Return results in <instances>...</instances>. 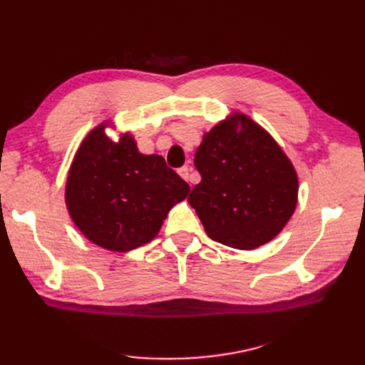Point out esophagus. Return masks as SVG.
<instances>
[{"instance_id": "obj_1", "label": "esophagus", "mask_w": 365, "mask_h": 365, "mask_svg": "<svg viewBox=\"0 0 365 365\" xmlns=\"http://www.w3.org/2000/svg\"><path fill=\"white\" fill-rule=\"evenodd\" d=\"M178 175L185 181H192V178H190V169L187 168V165H184V168L178 169Z\"/></svg>"}]
</instances>
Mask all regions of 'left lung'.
Here are the masks:
<instances>
[{"label":"left lung","mask_w":365,"mask_h":365,"mask_svg":"<svg viewBox=\"0 0 365 365\" xmlns=\"http://www.w3.org/2000/svg\"><path fill=\"white\" fill-rule=\"evenodd\" d=\"M201 182L187 201L219 244L254 250L291 219L298 178L289 158L256 121L233 113L204 134L195 153Z\"/></svg>","instance_id":"1"}]
</instances>
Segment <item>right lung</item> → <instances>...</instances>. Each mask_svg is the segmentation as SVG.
Here are the masks:
<instances>
[{"label":"right lung","instance_id":"add662e5","mask_svg":"<svg viewBox=\"0 0 365 365\" xmlns=\"http://www.w3.org/2000/svg\"><path fill=\"white\" fill-rule=\"evenodd\" d=\"M98 125L77 149L65 187L76 227L93 244L126 252L158 235L190 187L160 155L140 153L130 134L114 143Z\"/></svg>","mask_w":365,"mask_h":365}]
</instances>
